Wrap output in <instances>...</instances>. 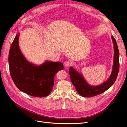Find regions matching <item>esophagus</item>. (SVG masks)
Returning a JSON list of instances; mask_svg holds the SVG:
<instances>
[{
	"instance_id": "1",
	"label": "esophagus",
	"mask_w": 127,
	"mask_h": 127,
	"mask_svg": "<svg viewBox=\"0 0 127 127\" xmlns=\"http://www.w3.org/2000/svg\"><path fill=\"white\" fill-rule=\"evenodd\" d=\"M64 64L65 67H69V66H71V65L72 64V63H71V62H70V61H66V62L64 63Z\"/></svg>"
}]
</instances>
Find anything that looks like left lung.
<instances>
[{"mask_svg":"<svg viewBox=\"0 0 127 127\" xmlns=\"http://www.w3.org/2000/svg\"><path fill=\"white\" fill-rule=\"evenodd\" d=\"M112 39L114 49L113 67L110 77L105 83L97 86L89 85L81 75L76 71L74 68L70 67L69 72L71 81L77 92L82 96L91 97L101 94L108 90L116 81L119 70V52L116 41L113 36H112Z\"/></svg>","mask_w":127,"mask_h":127,"instance_id":"obj_1","label":"left lung"}]
</instances>
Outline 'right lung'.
Here are the masks:
<instances>
[{
	"mask_svg": "<svg viewBox=\"0 0 127 127\" xmlns=\"http://www.w3.org/2000/svg\"><path fill=\"white\" fill-rule=\"evenodd\" d=\"M20 34H17L10 48L8 61L11 77L20 91L33 96L43 97L51 93L55 76L64 69L61 63L46 61L39 66L27 61L18 45Z\"/></svg>",
	"mask_w": 127,
	"mask_h": 127,
	"instance_id": "right-lung-1",
	"label": "right lung"
}]
</instances>
